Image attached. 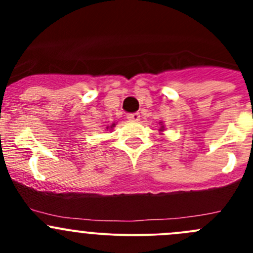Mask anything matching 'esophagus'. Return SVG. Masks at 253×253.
<instances>
[{
  "label": "esophagus",
  "mask_w": 253,
  "mask_h": 253,
  "mask_svg": "<svg viewBox=\"0 0 253 253\" xmlns=\"http://www.w3.org/2000/svg\"><path fill=\"white\" fill-rule=\"evenodd\" d=\"M127 119H128L129 121L137 122V121H139V120H141V115H139L138 112H134V114L127 115Z\"/></svg>",
  "instance_id": "esophagus-1"
}]
</instances>
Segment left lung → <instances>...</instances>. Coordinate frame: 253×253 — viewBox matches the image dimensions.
I'll return each mask as SVG.
<instances>
[{
  "mask_svg": "<svg viewBox=\"0 0 253 253\" xmlns=\"http://www.w3.org/2000/svg\"><path fill=\"white\" fill-rule=\"evenodd\" d=\"M160 125H162V122H160ZM159 131H164V126H160Z\"/></svg>",
  "mask_w": 253,
  "mask_h": 253,
  "instance_id": "8db88e82",
  "label": "left lung"
}]
</instances>
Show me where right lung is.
<instances>
[{
  "label": "right lung",
  "instance_id": "right-lung-1",
  "mask_svg": "<svg viewBox=\"0 0 253 253\" xmlns=\"http://www.w3.org/2000/svg\"><path fill=\"white\" fill-rule=\"evenodd\" d=\"M114 127H115V122H114V124L111 125V126H108V127H106V129H109V131H111V129L114 128Z\"/></svg>",
  "mask_w": 253,
  "mask_h": 253
}]
</instances>
